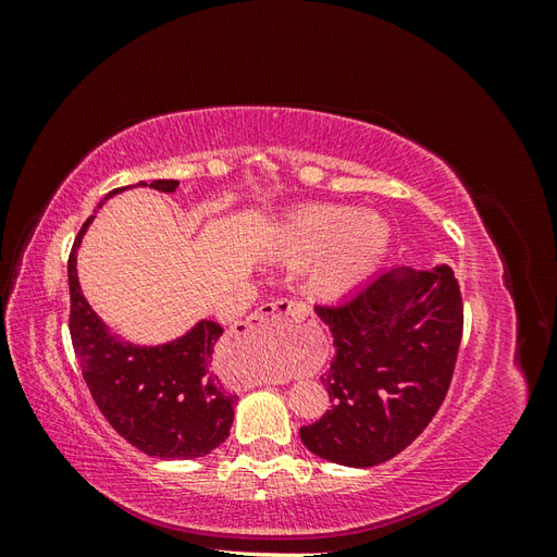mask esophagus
<instances>
[{
  "label": "esophagus",
  "mask_w": 557,
  "mask_h": 557,
  "mask_svg": "<svg viewBox=\"0 0 557 557\" xmlns=\"http://www.w3.org/2000/svg\"><path fill=\"white\" fill-rule=\"evenodd\" d=\"M309 315V307L297 299H276L272 305L260 307L250 318L234 325V342L244 346H267L278 334V330L288 323H305ZM248 385L264 383V379L250 376Z\"/></svg>",
  "instance_id": "34e87169"
}]
</instances>
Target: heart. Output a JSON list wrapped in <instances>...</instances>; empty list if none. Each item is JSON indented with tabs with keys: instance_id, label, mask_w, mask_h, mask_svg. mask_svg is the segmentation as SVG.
Here are the masks:
<instances>
[{
	"instance_id": "obj_1",
	"label": "heart",
	"mask_w": 557,
	"mask_h": 557,
	"mask_svg": "<svg viewBox=\"0 0 557 557\" xmlns=\"http://www.w3.org/2000/svg\"><path fill=\"white\" fill-rule=\"evenodd\" d=\"M391 239L381 215L362 213L348 207H315L301 211L293 221V244L299 256H311L332 244L320 267L318 283L330 295L348 290L372 269ZM262 374H276L267 369Z\"/></svg>"
}]
</instances>
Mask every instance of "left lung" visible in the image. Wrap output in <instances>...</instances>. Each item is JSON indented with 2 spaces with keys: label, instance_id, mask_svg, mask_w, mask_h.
Returning a JSON list of instances; mask_svg holds the SVG:
<instances>
[{
  "label": "left lung",
  "instance_id": "left-lung-1",
  "mask_svg": "<svg viewBox=\"0 0 557 557\" xmlns=\"http://www.w3.org/2000/svg\"><path fill=\"white\" fill-rule=\"evenodd\" d=\"M334 339V360L320 376L330 411L299 430L301 442L346 467L395 458L440 411L458 360L465 307L450 267L393 278L318 305Z\"/></svg>",
  "mask_w": 557,
  "mask_h": 557
}]
</instances>
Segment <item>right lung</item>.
Returning a JSON list of instances; mask_svg holds the SVG:
<instances>
[{
	"instance_id": "1",
	"label": "right lung",
	"mask_w": 557,
	"mask_h": 557,
	"mask_svg": "<svg viewBox=\"0 0 557 557\" xmlns=\"http://www.w3.org/2000/svg\"><path fill=\"white\" fill-rule=\"evenodd\" d=\"M176 185L178 181H156L150 188L174 193ZM90 223L92 215L78 230L66 274L72 344L97 409L123 440L146 455L160 460L201 458L227 440L237 404V395L225 393L221 379L211 372L213 346L223 327L201 320L183 339L160 348L115 342L83 297L76 276V248Z\"/></svg>"
}]
</instances>
